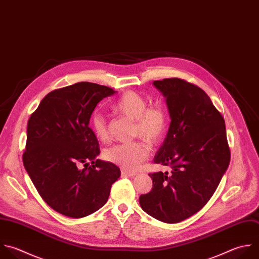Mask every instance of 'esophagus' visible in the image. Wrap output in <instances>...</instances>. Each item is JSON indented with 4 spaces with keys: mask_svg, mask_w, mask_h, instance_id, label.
<instances>
[{
    "mask_svg": "<svg viewBox=\"0 0 259 259\" xmlns=\"http://www.w3.org/2000/svg\"><path fill=\"white\" fill-rule=\"evenodd\" d=\"M121 175L124 176V177H132V176L137 175V173L132 172V171H127V170H124V169H121Z\"/></svg>",
    "mask_w": 259,
    "mask_h": 259,
    "instance_id": "1",
    "label": "esophagus"
}]
</instances>
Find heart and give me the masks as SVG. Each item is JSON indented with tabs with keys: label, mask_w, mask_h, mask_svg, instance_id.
Segmentation results:
<instances>
[{
	"label": "heart",
	"mask_w": 259,
	"mask_h": 259,
	"mask_svg": "<svg viewBox=\"0 0 259 259\" xmlns=\"http://www.w3.org/2000/svg\"><path fill=\"white\" fill-rule=\"evenodd\" d=\"M111 109L119 114L135 119L134 135L139 136L148 143L156 144L161 140L167 127V114L160 105L148 106L144 96L135 92H124L111 106ZM90 127L100 142H106L109 138L107 121L103 114L95 112L90 118ZM150 148L143 142L135 141L111 146L104 151V158L120 168L136 170L149 156Z\"/></svg>",
	"instance_id": "b5f03b06"
}]
</instances>
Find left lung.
I'll use <instances>...</instances> for the list:
<instances>
[{"mask_svg": "<svg viewBox=\"0 0 259 259\" xmlns=\"http://www.w3.org/2000/svg\"><path fill=\"white\" fill-rule=\"evenodd\" d=\"M166 97L171 122L154 163L171 172L150 173L153 188L140 196L142 208L153 218L179 223L200 210L226 172L231 152L225 119L207 94L179 78L154 81Z\"/></svg>", "mask_w": 259, "mask_h": 259, "instance_id": "1", "label": "left lung"}]
</instances>
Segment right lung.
Returning <instances> with one entry per match:
<instances>
[{"mask_svg":"<svg viewBox=\"0 0 259 259\" xmlns=\"http://www.w3.org/2000/svg\"><path fill=\"white\" fill-rule=\"evenodd\" d=\"M112 88L80 82L50 92L27 123L24 167L42 199L56 211L83 218L103 206L119 168L99 159L89 120ZM91 160L92 165H89Z\"/></svg>","mask_w":259,"mask_h":259,"instance_id":"right-lung-1","label":"right lung"}]
</instances>
